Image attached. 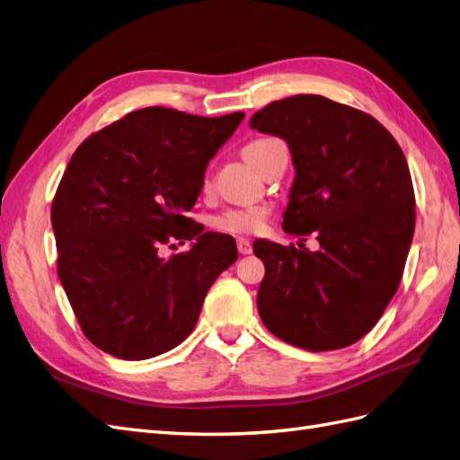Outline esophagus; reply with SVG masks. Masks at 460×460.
Here are the masks:
<instances>
[{
	"label": "esophagus",
	"mask_w": 460,
	"mask_h": 460,
	"mask_svg": "<svg viewBox=\"0 0 460 460\" xmlns=\"http://www.w3.org/2000/svg\"><path fill=\"white\" fill-rule=\"evenodd\" d=\"M238 252H240L242 255L253 253V245H252V242L245 240V238H240V240H238Z\"/></svg>",
	"instance_id": "obj_1"
}]
</instances>
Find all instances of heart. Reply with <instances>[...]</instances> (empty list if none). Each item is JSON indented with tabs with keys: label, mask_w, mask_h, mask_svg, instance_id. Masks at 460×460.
<instances>
[{
	"label": "heart",
	"mask_w": 460,
	"mask_h": 460,
	"mask_svg": "<svg viewBox=\"0 0 460 460\" xmlns=\"http://www.w3.org/2000/svg\"><path fill=\"white\" fill-rule=\"evenodd\" d=\"M269 137H262V140H255L243 147V157L249 164L257 166L259 163V153L267 146ZM264 217L267 211L262 207H245V208H230V211L222 213L215 218V226L218 230L232 232V234H255L264 226Z\"/></svg>",
	"instance_id": "obj_1"
}]
</instances>
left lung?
<instances>
[{"label":"left lung","mask_w":460,"mask_h":460,"mask_svg":"<svg viewBox=\"0 0 460 460\" xmlns=\"http://www.w3.org/2000/svg\"><path fill=\"white\" fill-rule=\"evenodd\" d=\"M249 127L282 137L294 159L284 232L320 243H253L261 320L303 349H341L374 328L399 288L416 218L407 159L378 120L314 93L272 102Z\"/></svg>","instance_id":"1"}]
</instances>
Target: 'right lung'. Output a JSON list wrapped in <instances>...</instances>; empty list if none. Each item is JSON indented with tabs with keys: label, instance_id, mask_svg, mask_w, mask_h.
Here are the masks:
<instances>
[{
	"label": "right lung",
	"instance_id": "add662e5",
	"mask_svg": "<svg viewBox=\"0 0 460 460\" xmlns=\"http://www.w3.org/2000/svg\"><path fill=\"white\" fill-rule=\"evenodd\" d=\"M243 117L137 109L68 161L51 205L58 272L82 332L102 351L144 360L174 349L196 328L208 288L238 259L232 235L203 232L186 213ZM171 239L191 241L190 252L161 258Z\"/></svg>",
	"mask_w": 460,
	"mask_h": 460
}]
</instances>
